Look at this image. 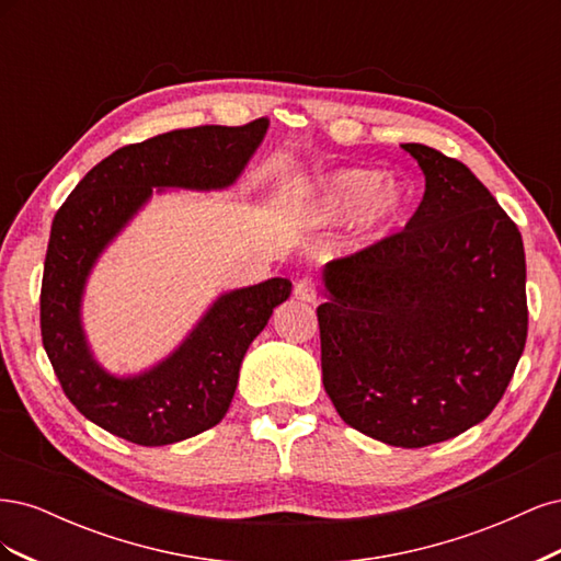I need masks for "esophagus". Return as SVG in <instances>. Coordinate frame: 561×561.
<instances>
[{"label":"esophagus","mask_w":561,"mask_h":561,"mask_svg":"<svg viewBox=\"0 0 561 561\" xmlns=\"http://www.w3.org/2000/svg\"><path fill=\"white\" fill-rule=\"evenodd\" d=\"M295 297L301 301H316L318 297V285L311 276H304L295 283Z\"/></svg>","instance_id":"obj_1"}]
</instances>
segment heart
Listing matches in <instances>:
<instances>
[{
  "label": "heart",
  "mask_w": 561,
  "mask_h": 561,
  "mask_svg": "<svg viewBox=\"0 0 561 561\" xmlns=\"http://www.w3.org/2000/svg\"><path fill=\"white\" fill-rule=\"evenodd\" d=\"M404 203V192L396 184H383L379 171L348 168L316 186L307 201V213L318 222H336L363 213L365 227L381 233L400 217Z\"/></svg>",
  "instance_id": "1"
}]
</instances>
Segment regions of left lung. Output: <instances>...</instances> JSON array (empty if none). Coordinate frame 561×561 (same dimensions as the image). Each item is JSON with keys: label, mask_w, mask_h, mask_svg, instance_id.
Here are the masks:
<instances>
[{"label": "left lung", "mask_w": 561, "mask_h": 561, "mask_svg": "<svg viewBox=\"0 0 561 561\" xmlns=\"http://www.w3.org/2000/svg\"><path fill=\"white\" fill-rule=\"evenodd\" d=\"M426 192L398 233L325 266L322 386L351 428L416 449L484 421L529 330L522 233L468 168L410 142Z\"/></svg>", "instance_id": "1"}]
</instances>
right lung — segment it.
I'll use <instances>...</instances> for the list:
<instances>
[{
    "instance_id": "right-lung-1",
    "label": "right lung",
    "mask_w": 561,
    "mask_h": 561,
    "mask_svg": "<svg viewBox=\"0 0 561 561\" xmlns=\"http://www.w3.org/2000/svg\"><path fill=\"white\" fill-rule=\"evenodd\" d=\"M266 128L262 116L245 126L182 128L126 145L93 165L56 213L39 297L42 342L65 396L112 435L161 447L217 426L248 346L290 297L287 278L222 295L171 358L133 379H116L95 365L79 322L91 266L151 196V186H229Z\"/></svg>"
}]
</instances>
